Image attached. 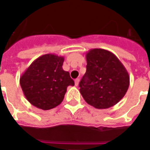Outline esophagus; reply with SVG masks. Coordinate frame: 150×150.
<instances>
[{"mask_svg":"<svg viewBox=\"0 0 150 150\" xmlns=\"http://www.w3.org/2000/svg\"><path fill=\"white\" fill-rule=\"evenodd\" d=\"M79 83V79H75V86H78Z\"/></svg>","mask_w":150,"mask_h":150,"instance_id":"esophagus-1","label":"esophagus"}]
</instances>
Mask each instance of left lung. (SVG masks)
<instances>
[{"instance_id":"1","label":"left lung","mask_w":150,"mask_h":150,"mask_svg":"<svg viewBox=\"0 0 150 150\" xmlns=\"http://www.w3.org/2000/svg\"><path fill=\"white\" fill-rule=\"evenodd\" d=\"M86 59L87 71L79 83L82 96L98 109L112 107L128 91L127 70L113 53L106 50H90Z\"/></svg>"}]
</instances>
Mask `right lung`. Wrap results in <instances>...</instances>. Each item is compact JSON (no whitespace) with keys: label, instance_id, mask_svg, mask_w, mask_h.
Returning a JSON list of instances; mask_svg holds the SVG:
<instances>
[{"label":"right lung","instance_id":"1","mask_svg":"<svg viewBox=\"0 0 150 150\" xmlns=\"http://www.w3.org/2000/svg\"><path fill=\"white\" fill-rule=\"evenodd\" d=\"M64 58L46 54L35 59L20 78L25 96L32 105L50 110L62 103L68 86L75 82L62 69Z\"/></svg>","mask_w":150,"mask_h":150}]
</instances>
